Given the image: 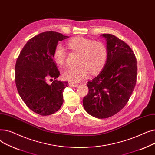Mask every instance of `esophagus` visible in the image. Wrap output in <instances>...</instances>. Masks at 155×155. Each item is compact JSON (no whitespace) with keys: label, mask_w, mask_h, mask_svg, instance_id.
Segmentation results:
<instances>
[{"label":"esophagus","mask_w":155,"mask_h":155,"mask_svg":"<svg viewBox=\"0 0 155 155\" xmlns=\"http://www.w3.org/2000/svg\"><path fill=\"white\" fill-rule=\"evenodd\" d=\"M68 85H69L70 87H76L78 86V84H74V83H72V82H70Z\"/></svg>","instance_id":"34e87169"}]
</instances>
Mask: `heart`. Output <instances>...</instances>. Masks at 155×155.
I'll use <instances>...</instances> for the list:
<instances>
[{"mask_svg":"<svg viewBox=\"0 0 155 155\" xmlns=\"http://www.w3.org/2000/svg\"><path fill=\"white\" fill-rule=\"evenodd\" d=\"M71 50L80 56L77 67H68L62 71L63 79L71 82L78 83L87 78L89 71L91 73L98 72L105 64L108 56V51L105 45L99 41H94L83 37H78L70 40L67 43ZM67 51L63 46L58 43L54 48L53 58L58 65L64 64Z\"/></svg>","mask_w":155,"mask_h":155,"instance_id":"b5f03b06","label":"heart"}]
</instances>
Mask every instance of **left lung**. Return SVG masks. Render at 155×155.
I'll return each instance as SVG.
<instances>
[{"label":"left lung","mask_w":155,"mask_h":155,"mask_svg":"<svg viewBox=\"0 0 155 155\" xmlns=\"http://www.w3.org/2000/svg\"><path fill=\"white\" fill-rule=\"evenodd\" d=\"M106 39L107 60L100 74L87 82L88 92L83 105L89 114L99 119L111 117L123 109L136 84L137 60L132 49L111 34Z\"/></svg>","instance_id":"1"}]
</instances>
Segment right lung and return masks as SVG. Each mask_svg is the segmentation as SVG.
<instances>
[{
	"mask_svg": "<svg viewBox=\"0 0 155 155\" xmlns=\"http://www.w3.org/2000/svg\"><path fill=\"white\" fill-rule=\"evenodd\" d=\"M68 36L46 31L31 38L22 49L15 66V82L22 100L33 112L48 116L58 111L63 103V91L67 82L56 78L60 71L53 60L59 41ZM54 79L51 84L47 80Z\"/></svg>",
	"mask_w": 155,
	"mask_h": 155,
	"instance_id": "1",
	"label": "right lung"
}]
</instances>
